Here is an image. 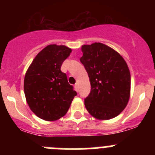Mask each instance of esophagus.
<instances>
[{
    "label": "esophagus",
    "mask_w": 155,
    "mask_h": 155,
    "mask_svg": "<svg viewBox=\"0 0 155 155\" xmlns=\"http://www.w3.org/2000/svg\"><path fill=\"white\" fill-rule=\"evenodd\" d=\"M74 86H75V88H76V91H79V85H78V83L75 84Z\"/></svg>",
    "instance_id": "1"
}]
</instances>
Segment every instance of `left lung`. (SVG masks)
<instances>
[{
    "label": "left lung",
    "mask_w": 155,
    "mask_h": 155,
    "mask_svg": "<svg viewBox=\"0 0 155 155\" xmlns=\"http://www.w3.org/2000/svg\"><path fill=\"white\" fill-rule=\"evenodd\" d=\"M80 62L89 76L91 91L85 98L89 113L107 120L119 115L127 104L130 74L126 61L117 51L101 43L84 45Z\"/></svg>",
    "instance_id": "1"
}]
</instances>
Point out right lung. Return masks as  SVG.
<instances>
[{
  "label": "right lung",
  "instance_id": "right-lung-1",
  "mask_svg": "<svg viewBox=\"0 0 155 155\" xmlns=\"http://www.w3.org/2000/svg\"><path fill=\"white\" fill-rule=\"evenodd\" d=\"M72 50L49 45L38 53L26 72L24 90L32 112L46 121H55L67 113L77 93L61 70Z\"/></svg>",
  "mask_w": 155,
  "mask_h": 155
}]
</instances>
